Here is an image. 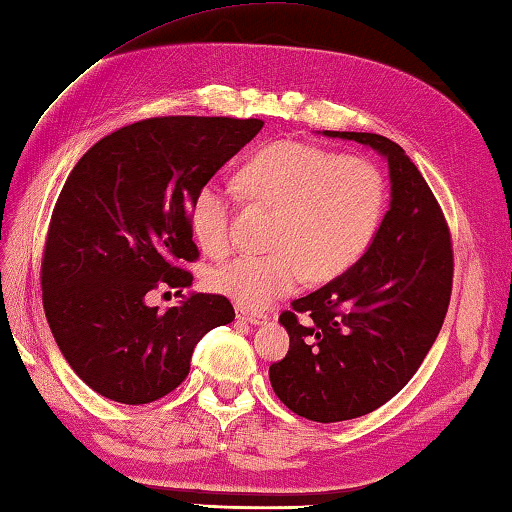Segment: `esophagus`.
Returning a JSON list of instances; mask_svg holds the SVG:
<instances>
[{"instance_id":"esophagus-1","label":"esophagus","mask_w":512,"mask_h":512,"mask_svg":"<svg viewBox=\"0 0 512 512\" xmlns=\"http://www.w3.org/2000/svg\"><path fill=\"white\" fill-rule=\"evenodd\" d=\"M235 313H237V318H239L241 322H248V324H264V322L268 320L266 313L250 311V309H246V306H237Z\"/></svg>"}]
</instances>
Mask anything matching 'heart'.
Returning a JSON list of instances; mask_svg holds the SVG:
<instances>
[{"label": "heart", "instance_id": "heart-1", "mask_svg": "<svg viewBox=\"0 0 512 512\" xmlns=\"http://www.w3.org/2000/svg\"><path fill=\"white\" fill-rule=\"evenodd\" d=\"M250 197L280 210L268 255H241L212 268L208 286L239 306L262 309L293 293L306 275L336 280L365 255L385 210V181L374 163L302 141H273L241 165ZM230 194L201 185L190 203V230L203 253L230 244Z\"/></svg>", "mask_w": 512, "mask_h": 512}]
</instances>
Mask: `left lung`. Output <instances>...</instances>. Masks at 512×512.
Instances as JSON below:
<instances>
[{"mask_svg":"<svg viewBox=\"0 0 512 512\" xmlns=\"http://www.w3.org/2000/svg\"><path fill=\"white\" fill-rule=\"evenodd\" d=\"M376 150L392 201L356 264L280 315L291 347L268 369L280 401L318 423L385 405L421 367L452 293V241L439 201L401 145L367 132H322Z\"/></svg>","mask_w":512,"mask_h":512,"instance_id":"8db88e82","label":"left lung"}]
</instances>
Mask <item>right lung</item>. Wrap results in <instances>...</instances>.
<instances>
[{
    "label": "right lung",
    "instance_id": "obj_1",
    "mask_svg": "<svg viewBox=\"0 0 512 512\" xmlns=\"http://www.w3.org/2000/svg\"><path fill=\"white\" fill-rule=\"evenodd\" d=\"M264 127L257 118L163 116L120 127L73 167L42 255V302L71 369L109 401L143 405L179 387L197 342L235 320L224 295L165 313L145 295L192 286L190 203Z\"/></svg>",
    "mask_w": 512,
    "mask_h": 512
}]
</instances>
